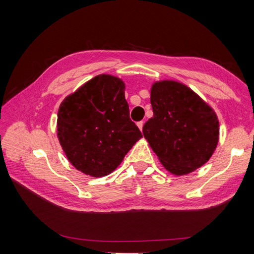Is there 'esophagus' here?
<instances>
[{
  "label": "esophagus",
  "mask_w": 254,
  "mask_h": 254,
  "mask_svg": "<svg viewBox=\"0 0 254 254\" xmlns=\"http://www.w3.org/2000/svg\"><path fill=\"white\" fill-rule=\"evenodd\" d=\"M143 126H144V122L143 121L137 122V127H139V130H141V131H142V128H143Z\"/></svg>",
  "instance_id": "esophagus-1"
}]
</instances>
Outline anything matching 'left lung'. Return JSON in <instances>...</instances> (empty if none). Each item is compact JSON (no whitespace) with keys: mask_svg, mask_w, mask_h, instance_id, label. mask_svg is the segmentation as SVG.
<instances>
[{"mask_svg":"<svg viewBox=\"0 0 254 254\" xmlns=\"http://www.w3.org/2000/svg\"><path fill=\"white\" fill-rule=\"evenodd\" d=\"M154 116L144 137L167 170L187 175L204 165L218 142V120L208 105L186 85L163 80L150 90Z\"/></svg>","mask_w":254,"mask_h":254,"instance_id":"1","label":"left lung"}]
</instances>
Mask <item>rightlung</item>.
Listing matches in <instances>:
<instances>
[{
    "instance_id": "obj_1",
    "label": "right lung",
    "mask_w": 254,
    "mask_h": 254,
    "mask_svg": "<svg viewBox=\"0 0 254 254\" xmlns=\"http://www.w3.org/2000/svg\"><path fill=\"white\" fill-rule=\"evenodd\" d=\"M143 135L130 119L124 83L98 75L62 101L58 137L66 157L86 175L104 177Z\"/></svg>"
}]
</instances>
